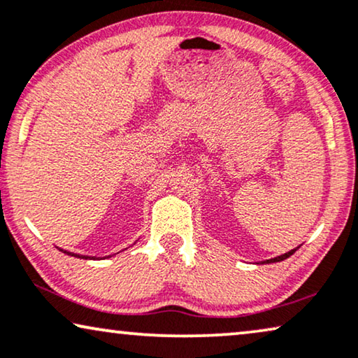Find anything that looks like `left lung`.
Masks as SVG:
<instances>
[{
    "mask_svg": "<svg viewBox=\"0 0 358 358\" xmlns=\"http://www.w3.org/2000/svg\"><path fill=\"white\" fill-rule=\"evenodd\" d=\"M296 250H299V246H296V248H294V250L287 251V253H284V255L275 256V258H273V259H266V261H263V263H266V264H269V263H279V261H284V259H287V258H290V256L294 255Z\"/></svg>",
    "mask_w": 358,
    "mask_h": 358,
    "instance_id": "1",
    "label": "left lung"
}]
</instances>
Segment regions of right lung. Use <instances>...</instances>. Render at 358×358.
I'll return each mask as SVG.
<instances>
[{"label": "right lung", "instance_id": "1", "mask_svg": "<svg viewBox=\"0 0 358 358\" xmlns=\"http://www.w3.org/2000/svg\"><path fill=\"white\" fill-rule=\"evenodd\" d=\"M59 251H63V253H66V255H69V256H74V258H80V259H97L95 258V256H87V255H78V253H71V251H66V250H62V248H58ZM110 258V256H108Z\"/></svg>", "mask_w": 358, "mask_h": 358}]
</instances>
